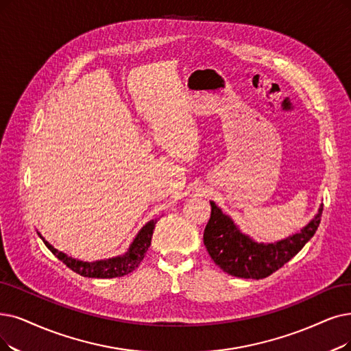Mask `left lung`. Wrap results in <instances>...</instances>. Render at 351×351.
Listing matches in <instances>:
<instances>
[{"label":"left lung","instance_id":"left-lung-1","mask_svg":"<svg viewBox=\"0 0 351 351\" xmlns=\"http://www.w3.org/2000/svg\"><path fill=\"white\" fill-rule=\"evenodd\" d=\"M210 206L212 215L203 234L208 255L226 274L245 279H262L282 268L314 236L322 213L319 204L317 215L300 232L274 243H262L245 234L215 202Z\"/></svg>","mask_w":351,"mask_h":351}]
</instances>
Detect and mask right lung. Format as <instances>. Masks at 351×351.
<instances>
[{"label": "right lung", "instance_id": "1", "mask_svg": "<svg viewBox=\"0 0 351 351\" xmlns=\"http://www.w3.org/2000/svg\"><path fill=\"white\" fill-rule=\"evenodd\" d=\"M157 219L149 220L145 223V226L141 228L135 236V239L130 245L128 250L125 252L123 255L114 256L109 259H102V261H95V262H85L80 259H75L72 256H69L63 252L54 249L47 241H45V237L41 236L38 232V236L43 239L45 245L51 250V254L58 256L67 268L72 269L73 272L86 276V278H118L131 274L135 268H138V265L143 262L145 252L148 250L151 245V237L154 233V228H156Z\"/></svg>", "mask_w": 351, "mask_h": 351}]
</instances>
